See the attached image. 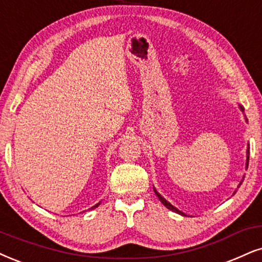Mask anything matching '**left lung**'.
Wrapping results in <instances>:
<instances>
[{
	"instance_id": "8db88e82",
	"label": "left lung",
	"mask_w": 262,
	"mask_h": 262,
	"mask_svg": "<svg viewBox=\"0 0 262 262\" xmlns=\"http://www.w3.org/2000/svg\"><path fill=\"white\" fill-rule=\"evenodd\" d=\"M239 108H241V111H242V112H244L243 106H242V105H239ZM245 120H247V119H245ZM248 165H249V146H248V149H247V166H245V167H247V169H248ZM243 180H244V179H243ZM239 185H242V182L239 183ZM238 187H239V186H238ZM154 192H156V194H157V196H158V198H159V200H160V202H161V203H163V204H164V205H165L167 209H170V210H171V211H173V212H177V214H181V215H185V214H183V212H182V211H180V210H179V209H176V208H175V206H173V205H171V204H170V203H169V202H167V200H166L165 198H163V196H161V195L159 194V193H158V192H157V190H156V189H154ZM234 193H235V192H234Z\"/></svg>"
}]
</instances>
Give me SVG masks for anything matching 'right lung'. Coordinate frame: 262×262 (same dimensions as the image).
Returning a JSON list of instances; mask_svg holds the SVG:
<instances>
[{
  "label": "right lung",
  "instance_id": "obj_1",
  "mask_svg": "<svg viewBox=\"0 0 262 262\" xmlns=\"http://www.w3.org/2000/svg\"><path fill=\"white\" fill-rule=\"evenodd\" d=\"M98 205H99V203H98V204H96L95 206H92V208H91V209H95V208H97V206H98Z\"/></svg>",
  "mask_w": 262,
  "mask_h": 262
}]
</instances>
